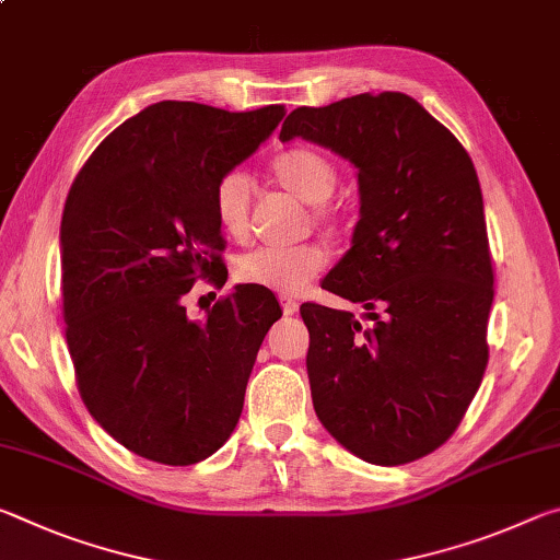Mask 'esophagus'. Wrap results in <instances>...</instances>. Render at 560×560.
I'll return each instance as SVG.
<instances>
[{
  "label": "esophagus",
  "instance_id": "obj_1",
  "mask_svg": "<svg viewBox=\"0 0 560 560\" xmlns=\"http://www.w3.org/2000/svg\"><path fill=\"white\" fill-rule=\"evenodd\" d=\"M279 303H281V311H283V314H287V316L296 314V311H299V301L293 299V296H289V293H281Z\"/></svg>",
  "mask_w": 560,
  "mask_h": 560
}]
</instances>
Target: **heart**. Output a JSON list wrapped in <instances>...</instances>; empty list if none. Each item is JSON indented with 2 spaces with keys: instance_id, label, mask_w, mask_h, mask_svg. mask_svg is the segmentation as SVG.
<instances>
[{
  "instance_id": "obj_1",
  "label": "heart",
  "mask_w": 560,
  "mask_h": 560,
  "mask_svg": "<svg viewBox=\"0 0 560 560\" xmlns=\"http://www.w3.org/2000/svg\"><path fill=\"white\" fill-rule=\"evenodd\" d=\"M271 175L277 183L311 205L316 226L338 234L348 224V210L330 200L336 192L340 170L326 153L311 145L289 148L273 158ZM212 214L220 230L232 240H244L252 220V185L242 170H230L217 177L212 187ZM328 254L318 242L293 246H254L234 259V277L281 293H296L326 267Z\"/></svg>"
}]
</instances>
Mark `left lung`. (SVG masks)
I'll use <instances>...</instances> for the list:
<instances>
[{"mask_svg":"<svg viewBox=\"0 0 560 560\" xmlns=\"http://www.w3.org/2000/svg\"><path fill=\"white\" fill-rule=\"evenodd\" d=\"M296 136L358 167L353 244L320 287L371 318L363 328L348 311L301 306L316 415L360 459L415 462L459 428L489 363L494 267L477 170L395 91L291 110L279 138Z\"/></svg>","mask_w":560,"mask_h":560,"instance_id":"1","label":"left lung"}]
</instances>
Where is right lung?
I'll return each instance as SVG.
<instances>
[{
	"mask_svg": "<svg viewBox=\"0 0 560 560\" xmlns=\"http://www.w3.org/2000/svg\"><path fill=\"white\" fill-rule=\"evenodd\" d=\"M281 118L283 106L160 101L93 150L66 197L61 293L75 385L93 420L140 457L189 467L240 422L279 301L242 283L195 324L183 296L200 279L224 287L212 187Z\"/></svg>",
	"mask_w": 560,
	"mask_h": 560,
	"instance_id": "add662e5",
	"label": "right lung"
}]
</instances>
